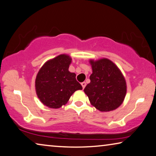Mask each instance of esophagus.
Returning <instances> with one entry per match:
<instances>
[{"label": "esophagus", "instance_id": "obj_1", "mask_svg": "<svg viewBox=\"0 0 156 156\" xmlns=\"http://www.w3.org/2000/svg\"><path fill=\"white\" fill-rule=\"evenodd\" d=\"M86 82H82L81 83V86H82V88H83H83H85V86H86Z\"/></svg>", "mask_w": 156, "mask_h": 156}]
</instances>
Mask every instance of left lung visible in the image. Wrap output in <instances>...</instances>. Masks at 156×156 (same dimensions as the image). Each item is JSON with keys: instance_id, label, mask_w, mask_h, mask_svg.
Instances as JSON below:
<instances>
[{"instance_id": "obj_1", "label": "left lung", "mask_w": 156, "mask_h": 156, "mask_svg": "<svg viewBox=\"0 0 156 156\" xmlns=\"http://www.w3.org/2000/svg\"><path fill=\"white\" fill-rule=\"evenodd\" d=\"M93 73L83 90L93 106L100 112L116 109L126 97V80L118 67L107 58L90 60Z\"/></svg>"}]
</instances>
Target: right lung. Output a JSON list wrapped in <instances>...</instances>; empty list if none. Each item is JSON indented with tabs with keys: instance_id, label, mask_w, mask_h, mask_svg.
<instances>
[{
	"instance_id": "obj_1",
	"label": "right lung",
	"mask_w": 156,
	"mask_h": 156,
	"mask_svg": "<svg viewBox=\"0 0 156 156\" xmlns=\"http://www.w3.org/2000/svg\"><path fill=\"white\" fill-rule=\"evenodd\" d=\"M71 62L70 56L61 54L47 61L38 72L35 90L41 102L49 108H60L76 90L82 89L75 73L68 70Z\"/></svg>"
}]
</instances>
